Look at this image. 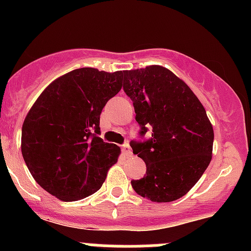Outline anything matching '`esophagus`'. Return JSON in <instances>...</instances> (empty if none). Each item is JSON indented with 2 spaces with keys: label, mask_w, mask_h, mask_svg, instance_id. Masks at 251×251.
<instances>
[{
  "label": "esophagus",
  "mask_w": 251,
  "mask_h": 251,
  "mask_svg": "<svg viewBox=\"0 0 251 251\" xmlns=\"http://www.w3.org/2000/svg\"><path fill=\"white\" fill-rule=\"evenodd\" d=\"M121 151H123V153L125 154V155H131V154H132V151H131V147L128 143L123 144V147H121Z\"/></svg>",
  "instance_id": "34e87169"
}]
</instances>
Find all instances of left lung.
Masks as SVG:
<instances>
[{"label": "left lung", "instance_id": "1", "mask_svg": "<svg viewBox=\"0 0 251 251\" xmlns=\"http://www.w3.org/2000/svg\"><path fill=\"white\" fill-rule=\"evenodd\" d=\"M123 87L133 103L140 136L151 131L149 140L130 143L147 166L143 178L131 181L132 188L156 203L176 201L211 161L214 130L206 111L193 91L160 65L126 70Z\"/></svg>", "mask_w": 251, "mask_h": 251}]
</instances>
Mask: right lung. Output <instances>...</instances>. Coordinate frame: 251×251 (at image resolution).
Segmentation results:
<instances>
[{
  "mask_svg": "<svg viewBox=\"0 0 251 251\" xmlns=\"http://www.w3.org/2000/svg\"><path fill=\"white\" fill-rule=\"evenodd\" d=\"M123 72L75 69L45 88L25 118L22 154L35 181L63 201L96 193L120 148L100 133V116L123 87Z\"/></svg>",
  "mask_w": 251,
  "mask_h": 251,
  "instance_id": "1",
  "label": "right lung"
}]
</instances>
